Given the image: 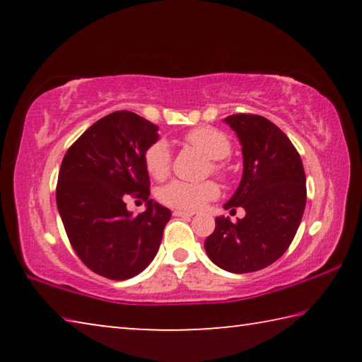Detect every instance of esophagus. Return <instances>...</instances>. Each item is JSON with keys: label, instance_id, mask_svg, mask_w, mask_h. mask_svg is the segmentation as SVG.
<instances>
[{"label": "esophagus", "instance_id": "esophagus-1", "mask_svg": "<svg viewBox=\"0 0 362 362\" xmlns=\"http://www.w3.org/2000/svg\"><path fill=\"white\" fill-rule=\"evenodd\" d=\"M173 214L175 217H193V212H185V211H174Z\"/></svg>", "mask_w": 362, "mask_h": 362}]
</instances>
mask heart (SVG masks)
Returning a JSON list of instances; mask_svg holds the SVG:
<instances>
[{"label": "heart", "mask_w": 362, "mask_h": 362, "mask_svg": "<svg viewBox=\"0 0 362 362\" xmlns=\"http://www.w3.org/2000/svg\"><path fill=\"white\" fill-rule=\"evenodd\" d=\"M187 142L198 148L204 156L212 159V173L218 175L225 174V166L220 159H225L231 153V144L228 137L214 127H196L187 134ZM146 173L153 179L163 180L168 177L170 170V161H173V153L166 140H156L145 151L144 156ZM218 196V187L216 183L207 182H183L174 180L168 183L166 187L159 189V199L169 207L179 211L194 212L204 207L209 201L216 199Z\"/></svg>", "instance_id": "heart-1"}]
</instances>
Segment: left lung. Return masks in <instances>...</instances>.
Masks as SVG:
<instances>
[{
	"mask_svg": "<svg viewBox=\"0 0 362 362\" xmlns=\"http://www.w3.org/2000/svg\"><path fill=\"white\" fill-rule=\"evenodd\" d=\"M223 121L243 151L241 182L223 207L231 214L243 207L246 216L236 223L217 217L204 249L222 269L250 273L272 265L291 246L306 204L305 170L289 137L269 119L240 113Z\"/></svg>",
	"mask_w": 362,
	"mask_h": 362,
	"instance_id": "8db88e82",
	"label": "left lung"
}]
</instances>
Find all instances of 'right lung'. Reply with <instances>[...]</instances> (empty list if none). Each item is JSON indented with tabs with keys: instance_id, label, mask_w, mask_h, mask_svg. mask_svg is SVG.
<instances>
[{
	"instance_id": "right-lung-1",
	"label": "right lung",
	"mask_w": 362,
	"mask_h": 362,
	"mask_svg": "<svg viewBox=\"0 0 362 362\" xmlns=\"http://www.w3.org/2000/svg\"><path fill=\"white\" fill-rule=\"evenodd\" d=\"M158 139L156 124L132 112H115L94 122L64 156L57 209L73 250L100 276H137L161 244L170 211L148 199L144 161ZM132 192L147 201L139 216L125 209V196Z\"/></svg>"
}]
</instances>
